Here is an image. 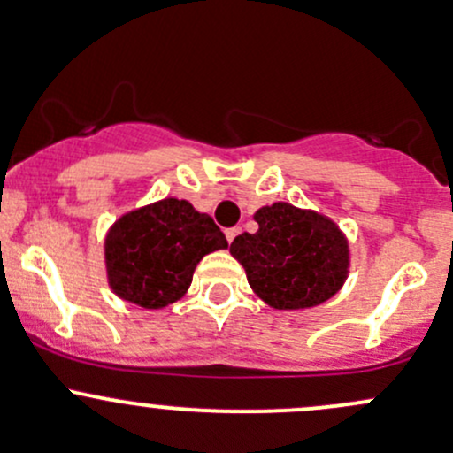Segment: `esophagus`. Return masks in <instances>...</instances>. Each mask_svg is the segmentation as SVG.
Returning <instances> with one entry per match:
<instances>
[{"mask_svg":"<svg viewBox=\"0 0 453 453\" xmlns=\"http://www.w3.org/2000/svg\"><path fill=\"white\" fill-rule=\"evenodd\" d=\"M241 234V227H230V230H226V236H227V241H234L236 236Z\"/></svg>","mask_w":453,"mask_h":453,"instance_id":"esophagus-1","label":"esophagus"}]
</instances>
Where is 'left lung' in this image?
I'll use <instances>...</instances> for the list:
<instances>
[{"label":"left lung","mask_w":453,"mask_h":453,"mask_svg":"<svg viewBox=\"0 0 453 453\" xmlns=\"http://www.w3.org/2000/svg\"><path fill=\"white\" fill-rule=\"evenodd\" d=\"M258 230L242 232L230 254L245 266L247 282L278 311L319 306L339 293L347 278L349 250L330 219L290 203L256 212Z\"/></svg>","instance_id":"8db88e82"}]
</instances>
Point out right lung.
I'll list each match as a JSON object with an SVG mask.
<instances>
[{"instance_id": "1", "label": "right lung", "mask_w": 453, "mask_h": 453, "mask_svg": "<svg viewBox=\"0 0 453 453\" xmlns=\"http://www.w3.org/2000/svg\"><path fill=\"white\" fill-rule=\"evenodd\" d=\"M226 247V234L212 217L184 199H163L127 212L111 227L108 282L126 302L165 308L187 293L199 260Z\"/></svg>"}]
</instances>
